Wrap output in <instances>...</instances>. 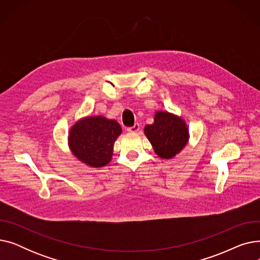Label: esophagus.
Wrapping results in <instances>:
<instances>
[{"mask_svg": "<svg viewBox=\"0 0 260 260\" xmlns=\"http://www.w3.org/2000/svg\"><path fill=\"white\" fill-rule=\"evenodd\" d=\"M139 129H140V125L138 124V123H135L134 126L127 128V132H129V133H137Z\"/></svg>", "mask_w": 260, "mask_h": 260, "instance_id": "1", "label": "esophagus"}]
</instances>
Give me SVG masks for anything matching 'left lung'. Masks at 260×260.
Returning <instances> with one entry per match:
<instances>
[{
	"label": "left lung",
	"instance_id": "obj_1",
	"mask_svg": "<svg viewBox=\"0 0 260 260\" xmlns=\"http://www.w3.org/2000/svg\"><path fill=\"white\" fill-rule=\"evenodd\" d=\"M144 134L155 153L162 159H172L179 154L189 138L185 121L167 111L155 113L154 123L144 127Z\"/></svg>",
	"mask_w": 260,
	"mask_h": 260
}]
</instances>
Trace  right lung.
Instances as JSON below:
<instances>
[{
    "label": "right lung",
    "instance_id": "add662e5",
    "mask_svg": "<svg viewBox=\"0 0 260 260\" xmlns=\"http://www.w3.org/2000/svg\"><path fill=\"white\" fill-rule=\"evenodd\" d=\"M122 128L116 120L88 116L77 121L68 133L73 155L90 168H102L111 162L114 144Z\"/></svg>",
    "mask_w": 260,
    "mask_h": 260
}]
</instances>
